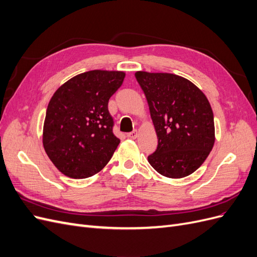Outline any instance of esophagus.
Segmentation results:
<instances>
[{
  "mask_svg": "<svg viewBox=\"0 0 257 257\" xmlns=\"http://www.w3.org/2000/svg\"><path fill=\"white\" fill-rule=\"evenodd\" d=\"M126 136H127V138H131V139H136L138 136V132L133 131V132H131V133H128Z\"/></svg>",
  "mask_w": 257,
  "mask_h": 257,
  "instance_id": "34e87169",
  "label": "esophagus"
}]
</instances>
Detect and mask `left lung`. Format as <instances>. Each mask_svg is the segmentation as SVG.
<instances>
[{
	"label": "left lung",
	"mask_w": 257,
	"mask_h": 257,
	"mask_svg": "<svg viewBox=\"0 0 257 257\" xmlns=\"http://www.w3.org/2000/svg\"><path fill=\"white\" fill-rule=\"evenodd\" d=\"M149 106L158 148L148 162L162 176L184 178L212 150L215 134L211 106L199 88L169 73H135Z\"/></svg>",
	"instance_id": "1"
}]
</instances>
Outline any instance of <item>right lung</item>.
<instances>
[{
	"mask_svg": "<svg viewBox=\"0 0 257 257\" xmlns=\"http://www.w3.org/2000/svg\"><path fill=\"white\" fill-rule=\"evenodd\" d=\"M125 73L94 69L77 75L54 92L46 111L43 146L60 172L74 179L100 172L120 139L112 133L108 100Z\"/></svg>",
	"mask_w": 257,
	"mask_h": 257,
	"instance_id": "1",
	"label": "right lung"
}]
</instances>
